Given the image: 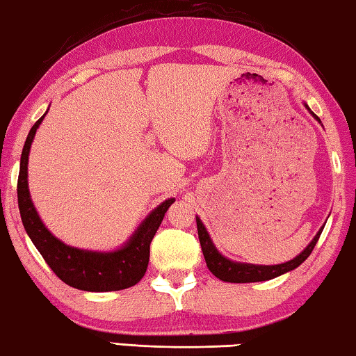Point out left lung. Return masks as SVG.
Listing matches in <instances>:
<instances>
[{
  "label": "left lung",
  "instance_id": "8db88e82",
  "mask_svg": "<svg viewBox=\"0 0 356 356\" xmlns=\"http://www.w3.org/2000/svg\"><path fill=\"white\" fill-rule=\"evenodd\" d=\"M304 106H306V109L310 112V115H312L318 123H321L320 118L309 109V106L306 103H304ZM196 227H198L200 244H201L202 255H204L209 270H211L217 279L223 282H231V284H247V282L270 280L274 277H279V275L285 273H290L293 269H296L300 264L306 261L307 257L312 253L314 247L320 238L321 231L325 228V225L318 229V233L314 236V239L309 242V245L300 253V255H296L295 258L290 259V261H285L280 264H252V263L233 261V259L227 258L217 250L216 244H213L211 236L207 233L204 223L201 222V218L198 216H196Z\"/></svg>",
  "mask_w": 356,
  "mask_h": 356
}]
</instances>
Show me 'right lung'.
Instances as JSON below:
<instances>
[{
	"label": "right lung",
	"mask_w": 356,
	"mask_h": 356,
	"mask_svg": "<svg viewBox=\"0 0 356 356\" xmlns=\"http://www.w3.org/2000/svg\"><path fill=\"white\" fill-rule=\"evenodd\" d=\"M47 112L49 109L46 114ZM46 114L39 118L28 133L20 158L17 196H19L20 217L26 234L30 236L31 242L46 259L50 269L72 289L101 293L125 290L136 285L147 270L150 242L169 206L176 200L168 198L158 204L140 222L138 229L129 236L125 244L115 250L99 252L79 249L55 238L39 217L31 201L30 190H28V155H30L35 134Z\"/></svg>",
	"instance_id": "1"
}]
</instances>
